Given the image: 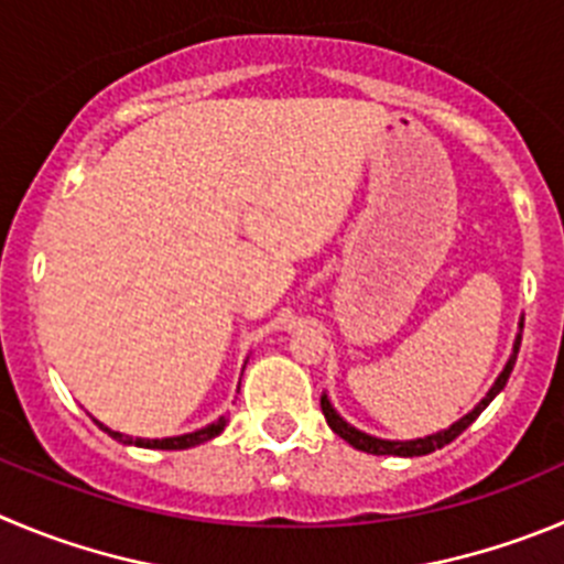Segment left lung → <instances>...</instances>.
<instances>
[{"instance_id":"8db88e82","label":"left lung","mask_w":564,"mask_h":564,"mask_svg":"<svg viewBox=\"0 0 564 564\" xmlns=\"http://www.w3.org/2000/svg\"><path fill=\"white\" fill-rule=\"evenodd\" d=\"M520 328H523V325H520ZM518 350H520V334H518V341H514V350H512V356H509L507 367H503V372L498 376V381L492 383V389L487 392V398H484V401L478 403L470 414H465L459 423L451 425L448 431H436V434L425 436V440H409V442L376 440V436L365 434V431L354 429V425H347L345 420L334 412V406H330V401L325 398V394H323V401H319V406H323V414H325V420H328L330 431H334V434H339L345 442H350L356 451H365V454H376V456H425V454H431V451L445 448L448 442H454L456 436H459L467 425H473V420H476L478 414H481L484 409L492 403V398H496V394L507 387L509 376H512V367H514V361H518Z\"/></svg>"}]
</instances>
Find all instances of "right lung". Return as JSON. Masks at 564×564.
I'll return each mask as SVG.
<instances>
[{"instance_id":"right-lung-1","label":"right lung","mask_w":564,"mask_h":564,"mask_svg":"<svg viewBox=\"0 0 564 564\" xmlns=\"http://www.w3.org/2000/svg\"><path fill=\"white\" fill-rule=\"evenodd\" d=\"M97 425L102 431H108L113 440L124 442V445H139V448H158V451H183V448H194V445H199V442H208V440H214V436L223 434L225 420L219 417L217 423H210L208 429H199V431H194V434H183V436H166V440H133V436H124V434H119V431L105 429L102 423H97Z\"/></svg>"}]
</instances>
